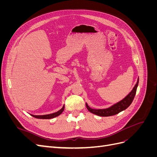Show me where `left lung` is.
<instances>
[{
    "label": "left lung",
    "mask_w": 157,
    "mask_h": 157,
    "mask_svg": "<svg viewBox=\"0 0 157 157\" xmlns=\"http://www.w3.org/2000/svg\"><path fill=\"white\" fill-rule=\"evenodd\" d=\"M138 82H139V79L137 80V82L135 85L134 88H133V90H132V92L128 94L125 98L123 99L122 100L115 104V105L111 106V107L105 109H94L90 108L87 105V103H86V108L88 109V110L90 112H91L92 113H94L95 115L100 116V117H109V116H113V115H117V114L119 113L120 112L125 110L126 109H127L130 105V104L132 103L133 100H134V97L136 96L137 87L138 86Z\"/></svg>",
    "instance_id": "8db88e82"
}]
</instances>
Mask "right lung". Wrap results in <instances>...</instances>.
Segmentation results:
<instances>
[{"instance_id":"obj_1","label":"right lung","mask_w":157,"mask_h":157,"mask_svg":"<svg viewBox=\"0 0 157 157\" xmlns=\"http://www.w3.org/2000/svg\"><path fill=\"white\" fill-rule=\"evenodd\" d=\"M64 110V106L61 108L59 111H58V112L52 113V114H49V115H31V116H33V117L36 118H41V119H50V118H52L58 117V115H59L60 114H61Z\"/></svg>"}]
</instances>
